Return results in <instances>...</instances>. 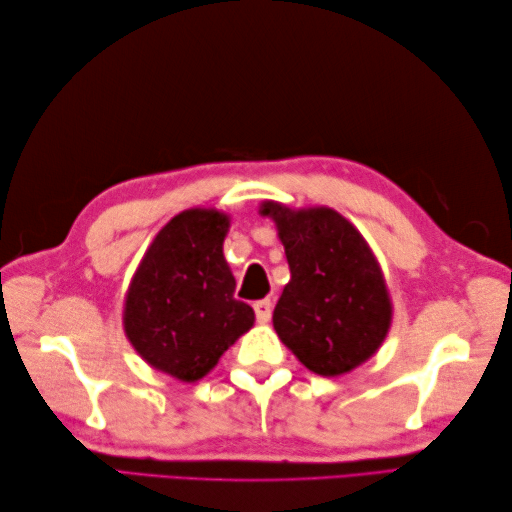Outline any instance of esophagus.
<instances>
[{"instance_id": "obj_1", "label": "esophagus", "mask_w": 512, "mask_h": 512, "mask_svg": "<svg viewBox=\"0 0 512 512\" xmlns=\"http://www.w3.org/2000/svg\"><path fill=\"white\" fill-rule=\"evenodd\" d=\"M253 308H255V317H257L259 323H268L270 321V314H273V303H270V299L255 301Z\"/></svg>"}]
</instances>
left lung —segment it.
I'll list each match as a JSON object with an SVG mask.
<instances>
[{"instance_id":"obj_1","label":"left lung","mask_w":512,"mask_h":512,"mask_svg":"<svg viewBox=\"0 0 512 512\" xmlns=\"http://www.w3.org/2000/svg\"><path fill=\"white\" fill-rule=\"evenodd\" d=\"M286 250L290 281L275 306V332L319 376H341L369 361L387 339L394 306L374 250L330 206L264 200Z\"/></svg>"}]
</instances>
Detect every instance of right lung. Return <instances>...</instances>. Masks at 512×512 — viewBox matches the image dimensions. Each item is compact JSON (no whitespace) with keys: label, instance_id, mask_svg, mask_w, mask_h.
<instances>
[{"label":"right lung","instance_id":"obj_1","mask_svg":"<svg viewBox=\"0 0 512 512\" xmlns=\"http://www.w3.org/2000/svg\"><path fill=\"white\" fill-rule=\"evenodd\" d=\"M231 215L187 209L160 228L129 281L123 306L127 341L143 361L182 383H195L255 323L233 297L224 259Z\"/></svg>","mask_w":512,"mask_h":512}]
</instances>
